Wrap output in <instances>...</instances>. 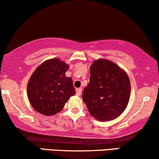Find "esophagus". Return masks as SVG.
I'll list each match as a JSON object with an SVG mask.
<instances>
[{"label":"esophagus","instance_id":"1","mask_svg":"<svg viewBox=\"0 0 159 159\" xmlns=\"http://www.w3.org/2000/svg\"><path fill=\"white\" fill-rule=\"evenodd\" d=\"M76 95H80V94H81V92H82V89L81 88H77L76 89Z\"/></svg>","mask_w":159,"mask_h":159}]
</instances>
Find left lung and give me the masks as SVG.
<instances>
[{"label": "left lung", "mask_w": 159, "mask_h": 159, "mask_svg": "<svg viewBox=\"0 0 159 159\" xmlns=\"http://www.w3.org/2000/svg\"><path fill=\"white\" fill-rule=\"evenodd\" d=\"M129 95V77L120 66L105 59L93 62L89 83L82 97L95 118L107 121L120 116L127 106Z\"/></svg>", "instance_id": "obj_1"}]
</instances>
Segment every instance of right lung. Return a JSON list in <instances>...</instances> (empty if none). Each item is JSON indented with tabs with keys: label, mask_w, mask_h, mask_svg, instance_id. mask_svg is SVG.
<instances>
[{
	"label": "right lung",
	"mask_w": 159,
	"mask_h": 159,
	"mask_svg": "<svg viewBox=\"0 0 159 159\" xmlns=\"http://www.w3.org/2000/svg\"><path fill=\"white\" fill-rule=\"evenodd\" d=\"M67 70V64L57 58L45 61L35 70L28 83L27 93L36 111L54 115L76 94L72 79L65 76Z\"/></svg>",
	"instance_id": "right-lung-1"
}]
</instances>
